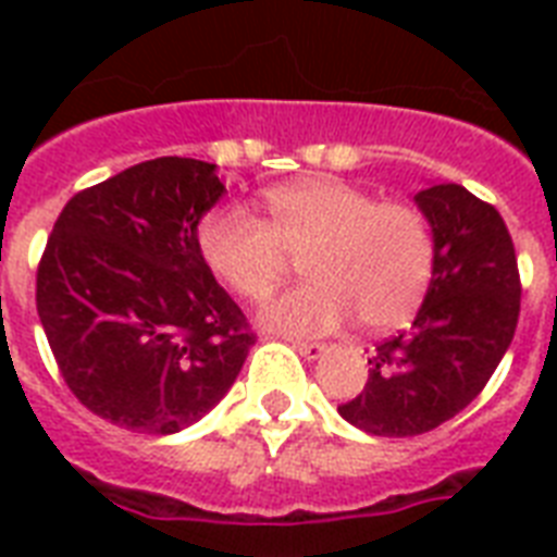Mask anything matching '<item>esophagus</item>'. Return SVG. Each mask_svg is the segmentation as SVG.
<instances>
[{"label":"esophagus","instance_id":"1","mask_svg":"<svg viewBox=\"0 0 557 557\" xmlns=\"http://www.w3.org/2000/svg\"><path fill=\"white\" fill-rule=\"evenodd\" d=\"M292 347L304 358H321L326 352V344H318V341H292Z\"/></svg>","mask_w":557,"mask_h":557}]
</instances>
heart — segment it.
Instances as JSON below:
<instances>
[{
    "mask_svg": "<svg viewBox=\"0 0 557 557\" xmlns=\"http://www.w3.org/2000/svg\"><path fill=\"white\" fill-rule=\"evenodd\" d=\"M265 213L222 205L199 225L210 271L260 304L300 257L306 283L262 309L269 330L326 335L356 314L364 330L413 318L431 288L436 239L431 219L407 201H379L335 176L297 178L265 193Z\"/></svg>",
    "mask_w": 557,
    "mask_h": 557,
    "instance_id": "obj_1",
    "label": "heart"
}]
</instances>
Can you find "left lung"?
I'll list each match as a JSON object with an SVG mask.
<instances>
[{
  "mask_svg": "<svg viewBox=\"0 0 557 557\" xmlns=\"http://www.w3.org/2000/svg\"><path fill=\"white\" fill-rule=\"evenodd\" d=\"M416 201L436 239L431 288L413 326L372 349L364 389L338 405L375 436H419L466 410L518 330V253L500 210L462 185H433Z\"/></svg>",
  "mask_w": 557,
  "mask_h": 557,
  "instance_id": "1",
  "label": "left lung"
}]
</instances>
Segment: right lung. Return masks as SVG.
Wrapping results in <instances>:
<instances>
[{"mask_svg": "<svg viewBox=\"0 0 557 557\" xmlns=\"http://www.w3.org/2000/svg\"><path fill=\"white\" fill-rule=\"evenodd\" d=\"M225 193L208 161H141L65 201L37 312L65 387L138 433H176L225 396L257 341L210 274L196 225Z\"/></svg>", "mask_w": 557, "mask_h": 557, "instance_id": "1", "label": "right lung"}]
</instances>
